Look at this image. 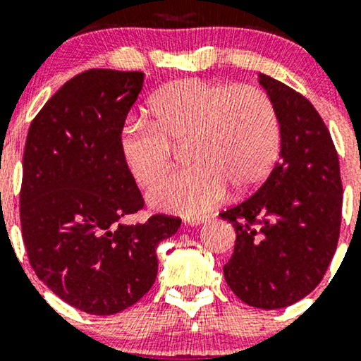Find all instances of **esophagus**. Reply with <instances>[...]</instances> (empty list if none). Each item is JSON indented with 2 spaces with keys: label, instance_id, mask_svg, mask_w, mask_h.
<instances>
[{
  "label": "esophagus",
  "instance_id": "1",
  "mask_svg": "<svg viewBox=\"0 0 361 361\" xmlns=\"http://www.w3.org/2000/svg\"><path fill=\"white\" fill-rule=\"evenodd\" d=\"M207 221H210V215H197V217H186V224L190 226H200Z\"/></svg>",
  "mask_w": 361,
  "mask_h": 361
}]
</instances>
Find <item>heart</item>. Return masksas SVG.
Instances as JSON below:
<instances>
[{"mask_svg":"<svg viewBox=\"0 0 361 361\" xmlns=\"http://www.w3.org/2000/svg\"><path fill=\"white\" fill-rule=\"evenodd\" d=\"M151 111L152 122H123L118 149L134 180L147 188L171 166L175 144L186 142L192 164L149 192L161 209L205 212L226 197L227 185L235 192L258 186L279 156V114L256 86L188 78L157 91Z\"/></svg>","mask_w":361,"mask_h":361,"instance_id":"1","label":"heart"}]
</instances>
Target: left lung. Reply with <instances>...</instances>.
<instances>
[{
  "label": "left lung",
  "instance_id": "obj_1",
  "mask_svg": "<svg viewBox=\"0 0 361 361\" xmlns=\"http://www.w3.org/2000/svg\"><path fill=\"white\" fill-rule=\"evenodd\" d=\"M280 120V161L251 197L221 214L235 229L224 267L231 290L247 305L281 309L322 280L339 239L343 185L338 152L307 98L259 74Z\"/></svg>",
  "mask_w": 361,
  "mask_h": 361
}]
</instances>
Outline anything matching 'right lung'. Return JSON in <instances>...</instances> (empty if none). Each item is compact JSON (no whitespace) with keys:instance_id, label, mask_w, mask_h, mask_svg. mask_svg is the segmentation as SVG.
Listing matches in <instances>:
<instances>
[{"instance_id":"obj_1","label":"right lung","mask_w":361,"mask_h":361,"mask_svg":"<svg viewBox=\"0 0 361 361\" xmlns=\"http://www.w3.org/2000/svg\"><path fill=\"white\" fill-rule=\"evenodd\" d=\"M144 73L88 69L61 86L32 120L23 152L20 222L28 261L73 307L111 316L149 292L156 247L181 219L120 222L144 198L118 149L120 127Z\"/></svg>"}]
</instances>
